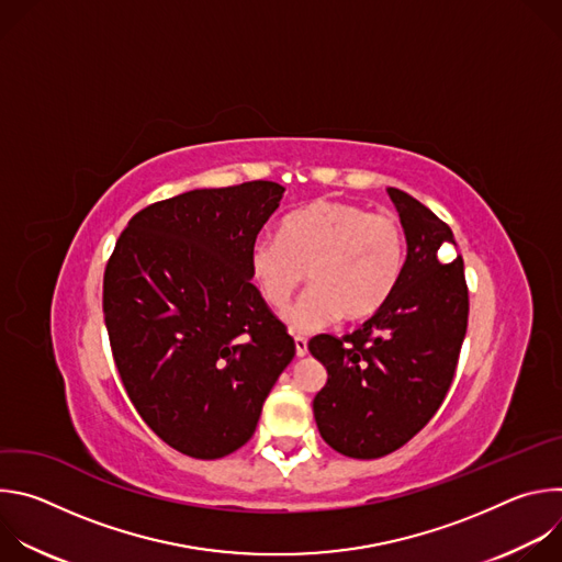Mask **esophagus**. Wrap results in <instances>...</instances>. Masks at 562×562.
I'll return each mask as SVG.
<instances>
[{"label":"esophagus","mask_w":562,"mask_h":562,"mask_svg":"<svg viewBox=\"0 0 562 562\" xmlns=\"http://www.w3.org/2000/svg\"><path fill=\"white\" fill-rule=\"evenodd\" d=\"M293 342H295V356H297V358H304V356H306V351H308V349H306V338L295 336V338H293Z\"/></svg>","instance_id":"obj_1"}]
</instances>
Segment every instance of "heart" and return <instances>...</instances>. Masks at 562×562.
Wrapping results in <instances>:
<instances>
[{"instance_id": "1", "label": "heart", "mask_w": 562, "mask_h": 562, "mask_svg": "<svg viewBox=\"0 0 562 562\" xmlns=\"http://www.w3.org/2000/svg\"><path fill=\"white\" fill-rule=\"evenodd\" d=\"M405 231L391 215L360 204L315 200L282 222L280 235L251 245V278L273 308H282L308 271L311 286L282 319L295 334H311L347 319H367L395 291L405 271Z\"/></svg>"}]
</instances>
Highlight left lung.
Returning a JSON list of instances; mask_svg holds the SVG:
<instances>
[{"label": "left lung", "instance_id": "obj_1", "mask_svg": "<svg viewBox=\"0 0 562 562\" xmlns=\"http://www.w3.org/2000/svg\"><path fill=\"white\" fill-rule=\"evenodd\" d=\"M386 193L407 239L403 278L351 336L308 340L327 369L313 397L317 431L360 460L400 449L431 420L453 380L469 315L462 258L438 260L442 245H456L451 228L409 193Z\"/></svg>", "mask_w": 562, "mask_h": 562}]
</instances>
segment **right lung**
I'll use <instances>...</instances> for the list:
<instances>
[{
    "mask_svg": "<svg viewBox=\"0 0 562 562\" xmlns=\"http://www.w3.org/2000/svg\"><path fill=\"white\" fill-rule=\"evenodd\" d=\"M284 187L195 189L131 217L104 271L113 358L142 420L200 460L254 436L295 342L251 284L249 251Z\"/></svg>",
    "mask_w": 562,
    "mask_h": 562,
    "instance_id": "obj_1",
    "label": "right lung"
}]
</instances>
